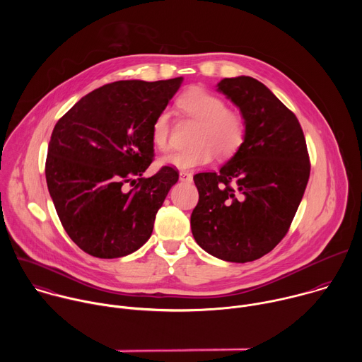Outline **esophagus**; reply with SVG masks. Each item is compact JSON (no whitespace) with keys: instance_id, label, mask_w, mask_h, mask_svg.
I'll use <instances>...</instances> for the list:
<instances>
[{"instance_id":"34e87169","label":"esophagus","mask_w":362,"mask_h":362,"mask_svg":"<svg viewBox=\"0 0 362 362\" xmlns=\"http://www.w3.org/2000/svg\"><path fill=\"white\" fill-rule=\"evenodd\" d=\"M179 179L182 182H186V183H190L193 180V176L189 173V172H180L179 173Z\"/></svg>"}]
</instances>
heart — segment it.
Wrapping results in <instances>:
<instances>
[{"mask_svg": "<svg viewBox=\"0 0 362 362\" xmlns=\"http://www.w3.org/2000/svg\"><path fill=\"white\" fill-rule=\"evenodd\" d=\"M179 109L187 117L199 122L194 147L173 151L162 159L163 165L179 170H192L209 165L215 153L221 158H230L240 148L246 137V119L238 109L226 107V101L202 87H192L179 97ZM172 133L170 113L163 110L151 123V140L159 150L169 147Z\"/></svg>", "mask_w": 362, "mask_h": 362, "instance_id": "obj_1", "label": "heart"}]
</instances>
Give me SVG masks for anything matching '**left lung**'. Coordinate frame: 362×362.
I'll return each mask as SVG.
<instances>
[{
  "mask_svg": "<svg viewBox=\"0 0 362 362\" xmlns=\"http://www.w3.org/2000/svg\"><path fill=\"white\" fill-rule=\"evenodd\" d=\"M246 119V137L219 172L193 176L199 202L194 240L228 262H252L288 233L311 163L296 116L261 81L240 76L218 84Z\"/></svg>",
  "mask_w": 362,
  "mask_h": 362,
  "instance_id": "8db88e82",
  "label": "left lung"
}]
</instances>
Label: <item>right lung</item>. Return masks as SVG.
I'll list each match as a JSON object with an SVG mask.
<instances>
[{
  "label": "right lung",
  "mask_w": 362,
  "mask_h": 362,
  "mask_svg": "<svg viewBox=\"0 0 362 362\" xmlns=\"http://www.w3.org/2000/svg\"><path fill=\"white\" fill-rule=\"evenodd\" d=\"M182 77L122 80L101 86L57 122L45 159V179L60 222L86 253L113 259L137 250L153 232L179 172L154 160L151 123L180 87ZM135 187L129 192L124 185Z\"/></svg>",
  "instance_id": "1"
}]
</instances>
